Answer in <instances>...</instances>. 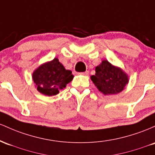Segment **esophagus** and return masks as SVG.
I'll use <instances>...</instances> for the list:
<instances>
[{"label":"esophagus","instance_id":"34e87169","mask_svg":"<svg viewBox=\"0 0 155 155\" xmlns=\"http://www.w3.org/2000/svg\"><path fill=\"white\" fill-rule=\"evenodd\" d=\"M88 71H86V72H81V73H79V74H83V75H88Z\"/></svg>","mask_w":155,"mask_h":155}]
</instances>
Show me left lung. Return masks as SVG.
I'll list each match as a JSON object with an SVG mask.
<instances>
[{"label": "left lung", "mask_w": 155, "mask_h": 155, "mask_svg": "<svg viewBox=\"0 0 155 155\" xmlns=\"http://www.w3.org/2000/svg\"><path fill=\"white\" fill-rule=\"evenodd\" d=\"M91 80L98 90L105 95L119 94L129 82L127 74L119 67L112 65L107 61H102L95 69Z\"/></svg>", "instance_id": "8db88e82"}]
</instances>
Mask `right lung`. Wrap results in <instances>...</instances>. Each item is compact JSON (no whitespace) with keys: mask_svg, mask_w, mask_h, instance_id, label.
I'll list each match as a JSON object with an SVG mask.
<instances>
[{"mask_svg":"<svg viewBox=\"0 0 155 155\" xmlns=\"http://www.w3.org/2000/svg\"><path fill=\"white\" fill-rule=\"evenodd\" d=\"M74 78L70 70H67L58 59L41 64L33 72L32 78L37 90L47 96H54L72 81Z\"/></svg>","mask_w":155,"mask_h":155,"instance_id":"obj_1","label":"right lung"}]
</instances>
